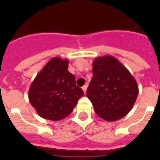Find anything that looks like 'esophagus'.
I'll use <instances>...</instances> for the list:
<instances>
[{"instance_id": "esophagus-1", "label": "esophagus", "mask_w": 160, "mask_h": 160, "mask_svg": "<svg viewBox=\"0 0 160 160\" xmlns=\"http://www.w3.org/2000/svg\"><path fill=\"white\" fill-rule=\"evenodd\" d=\"M82 90H83V91H84V93H86V90H87V85H84V86H82Z\"/></svg>"}]
</instances>
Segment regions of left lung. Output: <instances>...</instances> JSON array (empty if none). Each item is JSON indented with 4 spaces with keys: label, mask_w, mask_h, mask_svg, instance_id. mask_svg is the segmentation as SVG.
I'll return each instance as SVG.
<instances>
[{
    "label": "left lung",
    "mask_w": 160,
    "mask_h": 160,
    "mask_svg": "<svg viewBox=\"0 0 160 160\" xmlns=\"http://www.w3.org/2000/svg\"><path fill=\"white\" fill-rule=\"evenodd\" d=\"M93 77L86 95L98 116L106 121L124 117L136 101V80L115 57L104 55L93 61Z\"/></svg>",
    "instance_id": "obj_1"
}]
</instances>
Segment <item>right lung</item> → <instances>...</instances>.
I'll return each mask as SVG.
<instances>
[{"label":"right lung","instance_id":"add662e5","mask_svg":"<svg viewBox=\"0 0 160 160\" xmlns=\"http://www.w3.org/2000/svg\"><path fill=\"white\" fill-rule=\"evenodd\" d=\"M69 60L53 57L37 74L29 89L30 103L43 119L58 121L67 117L84 95L68 70Z\"/></svg>","mask_w":160,"mask_h":160}]
</instances>
